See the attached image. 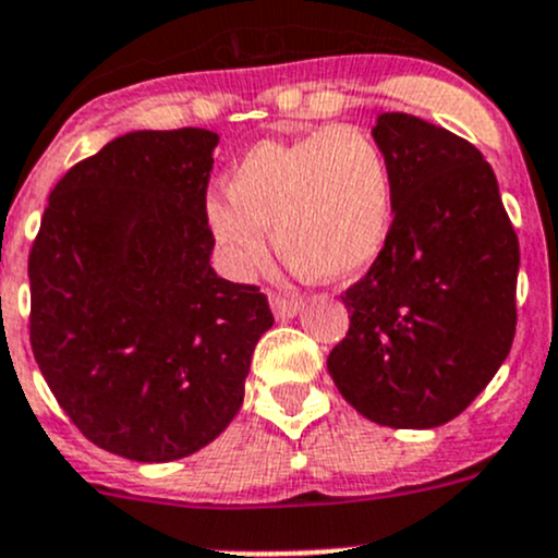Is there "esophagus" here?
Masks as SVG:
<instances>
[{
	"mask_svg": "<svg viewBox=\"0 0 558 558\" xmlns=\"http://www.w3.org/2000/svg\"><path fill=\"white\" fill-rule=\"evenodd\" d=\"M269 305H272V313L278 315V318H291V315H296L300 311V302L296 300H289V296L283 294H269Z\"/></svg>",
	"mask_w": 558,
	"mask_h": 558,
	"instance_id": "34e87169",
	"label": "esophagus"
}]
</instances>
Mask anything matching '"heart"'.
<instances>
[{"instance_id":"1","label":"heart","mask_w":558,"mask_h":558,"mask_svg":"<svg viewBox=\"0 0 558 558\" xmlns=\"http://www.w3.org/2000/svg\"><path fill=\"white\" fill-rule=\"evenodd\" d=\"M393 178L386 150L362 126L335 123L291 143H258L232 178V196L207 199V223L234 272L275 247L315 278H345L386 245Z\"/></svg>"}]
</instances>
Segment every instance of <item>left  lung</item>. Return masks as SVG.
I'll return each mask as SVG.
<instances>
[{
    "instance_id": "left-lung-1",
    "label": "left lung",
    "mask_w": 558,
    "mask_h": 558,
    "mask_svg": "<svg viewBox=\"0 0 558 558\" xmlns=\"http://www.w3.org/2000/svg\"><path fill=\"white\" fill-rule=\"evenodd\" d=\"M373 137L391 165V229L342 294L351 324L326 367L364 418L432 429L508 359L519 238L492 165L464 137L408 112H384Z\"/></svg>"
}]
</instances>
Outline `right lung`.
Returning a JSON list of instances; mask_svg holds the SVG:
<instances>
[{"mask_svg":"<svg viewBox=\"0 0 558 558\" xmlns=\"http://www.w3.org/2000/svg\"><path fill=\"white\" fill-rule=\"evenodd\" d=\"M218 134L132 132L50 191L29 251V340L86 440L174 461L216 440L272 326L253 283L218 278L207 183Z\"/></svg>","mask_w":558,"mask_h":558,"instance_id":"obj_1","label":"right lung"}]
</instances>
